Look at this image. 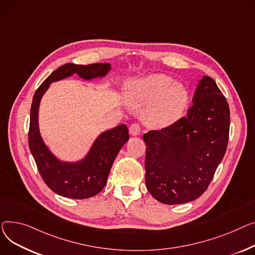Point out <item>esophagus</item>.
Listing matches in <instances>:
<instances>
[{
    "instance_id": "obj_1",
    "label": "esophagus",
    "mask_w": 255,
    "mask_h": 255,
    "mask_svg": "<svg viewBox=\"0 0 255 255\" xmlns=\"http://www.w3.org/2000/svg\"><path fill=\"white\" fill-rule=\"evenodd\" d=\"M140 131H141V128H140V126L138 124H132L129 127V133L132 134V136H138Z\"/></svg>"
}]
</instances>
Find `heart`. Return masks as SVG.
<instances>
[{"label":"heart","instance_id":"obj_1","mask_svg":"<svg viewBox=\"0 0 255 255\" xmlns=\"http://www.w3.org/2000/svg\"><path fill=\"white\" fill-rule=\"evenodd\" d=\"M186 87L163 74H150L131 81L127 88V99L132 104H150L145 121L163 128L174 124L181 116L188 103Z\"/></svg>","mask_w":255,"mask_h":255}]
</instances>
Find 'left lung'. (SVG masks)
<instances>
[{
  "label": "left lung",
  "instance_id": "left-lung-1",
  "mask_svg": "<svg viewBox=\"0 0 255 255\" xmlns=\"http://www.w3.org/2000/svg\"><path fill=\"white\" fill-rule=\"evenodd\" d=\"M192 103L172 126L143 134L146 187L162 204L200 198L227 151L230 108L212 78L202 77Z\"/></svg>",
  "mask_w": 255,
  "mask_h": 255
}]
</instances>
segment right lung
Wrapping results in <instances>:
<instances>
[{"label": "right lung", "mask_w": 255, "mask_h": 255, "mask_svg": "<svg viewBox=\"0 0 255 255\" xmlns=\"http://www.w3.org/2000/svg\"><path fill=\"white\" fill-rule=\"evenodd\" d=\"M111 70L108 63L93 65L66 64L53 71L36 91L31 107L28 146L44 182L59 196L82 200L98 194L106 185L112 164L123 146L128 142V129L126 125L101 132L81 159L67 161L55 156L45 144L39 128V107L50 84L74 74L84 80L106 76Z\"/></svg>", "instance_id": "right-lung-1"}]
</instances>
